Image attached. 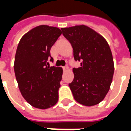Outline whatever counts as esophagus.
<instances>
[{
    "mask_svg": "<svg viewBox=\"0 0 131 131\" xmlns=\"http://www.w3.org/2000/svg\"><path fill=\"white\" fill-rule=\"evenodd\" d=\"M63 71H67V70H68V66H63Z\"/></svg>",
    "mask_w": 131,
    "mask_h": 131,
    "instance_id": "esophagus-1",
    "label": "esophagus"
}]
</instances>
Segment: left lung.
Instances as JSON below:
<instances>
[{
    "label": "left lung",
    "instance_id": "left-lung-1",
    "mask_svg": "<svg viewBox=\"0 0 131 131\" xmlns=\"http://www.w3.org/2000/svg\"><path fill=\"white\" fill-rule=\"evenodd\" d=\"M63 36L71 44L75 61L74 78L68 85L74 99L91 106L101 102L109 90L114 74L112 54L106 41L85 25L61 28Z\"/></svg>",
    "mask_w": 131,
    "mask_h": 131
}]
</instances>
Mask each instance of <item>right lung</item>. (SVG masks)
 I'll return each instance as SVG.
<instances>
[{
    "label": "right lung",
    "mask_w": 131,
    "mask_h": 131,
    "mask_svg": "<svg viewBox=\"0 0 131 131\" xmlns=\"http://www.w3.org/2000/svg\"><path fill=\"white\" fill-rule=\"evenodd\" d=\"M55 27L40 25L23 36L18 44L14 73L21 94L33 107L50 108L58 101L63 69L48 66L50 49L61 35Z\"/></svg>",
    "instance_id": "right-lung-1"
}]
</instances>
